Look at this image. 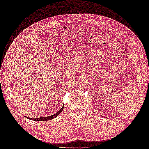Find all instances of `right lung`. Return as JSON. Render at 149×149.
I'll return each mask as SVG.
<instances>
[{
    "instance_id": "add662e5",
    "label": "right lung",
    "mask_w": 149,
    "mask_h": 149,
    "mask_svg": "<svg viewBox=\"0 0 149 149\" xmlns=\"http://www.w3.org/2000/svg\"><path fill=\"white\" fill-rule=\"evenodd\" d=\"M63 108H64V105H63V107L61 108V109L59 111H57V113L54 114V115H52V116H50L41 117V118H27V117H26V118H28V119H31V120L36 121H47V120H52V119L55 118L56 117H57L61 113L62 111L63 110Z\"/></svg>"
}]
</instances>
